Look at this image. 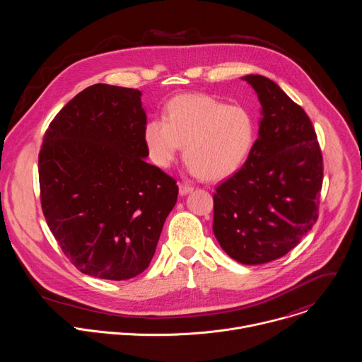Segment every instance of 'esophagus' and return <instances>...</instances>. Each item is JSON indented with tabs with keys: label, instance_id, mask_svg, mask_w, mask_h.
<instances>
[{
	"label": "esophagus",
	"instance_id": "esophagus-1",
	"mask_svg": "<svg viewBox=\"0 0 362 362\" xmlns=\"http://www.w3.org/2000/svg\"><path fill=\"white\" fill-rule=\"evenodd\" d=\"M192 190H193V186L186 185V183H179V193H180L182 196H185V194L190 193Z\"/></svg>",
	"mask_w": 362,
	"mask_h": 362
}]
</instances>
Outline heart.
<instances>
[{"label":"heart","mask_w":362,"mask_h":362,"mask_svg":"<svg viewBox=\"0 0 362 362\" xmlns=\"http://www.w3.org/2000/svg\"><path fill=\"white\" fill-rule=\"evenodd\" d=\"M256 123L239 105H226L209 94H180L168 101L162 119L143 129V144L150 162L168 169L182 146L193 175L221 180L235 173L255 143Z\"/></svg>","instance_id":"obj_1"}]
</instances>
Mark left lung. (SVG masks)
<instances>
[{
    "label": "left lung",
    "instance_id": "obj_1",
    "mask_svg": "<svg viewBox=\"0 0 362 362\" xmlns=\"http://www.w3.org/2000/svg\"><path fill=\"white\" fill-rule=\"evenodd\" d=\"M262 106L259 136L246 162L214 194V233L243 265L286 255L318 219L324 166L305 110L272 80L242 77Z\"/></svg>",
    "mask_w": 362,
    "mask_h": 362
}]
</instances>
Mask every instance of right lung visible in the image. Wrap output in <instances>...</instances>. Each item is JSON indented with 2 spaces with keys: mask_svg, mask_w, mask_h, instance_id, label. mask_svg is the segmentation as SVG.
I'll use <instances>...</instances> for the list:
<instances>
[{
  "mask_svg": "<svg viewBox=\"0 0 362 362\" xmlns=\"http://www.w3.org/2000/svg\"><path fill=\"white\" fill-rule=\"evenodd\" d=\"M141 93L84 88L49 123L38 156L41 208L83 274L124 281L150 264L177 200L173 177L144 159Z\"/></svg>",
  "mask_w": 362,
  "mask_h": 362,
  "instance_id": "add662e5",
  "label": "right lung"
}]
</instances>
